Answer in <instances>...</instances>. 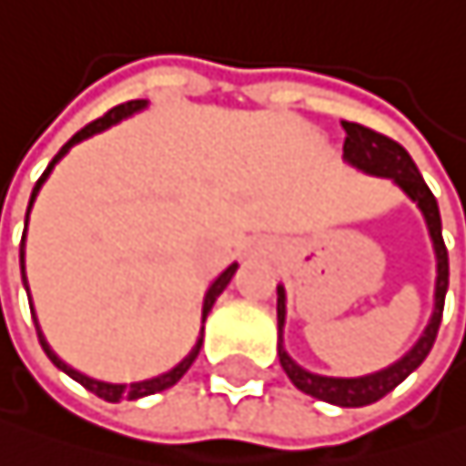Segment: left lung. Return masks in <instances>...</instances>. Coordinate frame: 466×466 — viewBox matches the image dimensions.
I'll return each mask as SVG.
<instances>
[{
  "instance_id": "8db88e82",
  "label": "left lung",
  "mask_w": 466,
  "mask_h": 466,
  "mask_svg": "<svg viewBox=\"0 0 466 466\" xmlns=\"http://www.w3.org/2000/svg\"><path fill=\"white\" fill-rule=\"evenodd\" d=\"M344 131H347V139H344V156L347 162H352L355 167L366 170V173H374V176H386V178H394L410 198H414L428 220V228H431V240H433V248H436V310H433V319L425 329V335L417 341V347L410 350L402 360H397L394 366L383 369V371H374V374H366V378H321V374H313L308 369L296 366L288 352L282 350V324H285V290L277 288L279 299H277V321H279V363L285 369V374L290 378V383L310 394L316 400H324V402H332V405H341V408H360V405H371L378 402L380 397H386L389 391H394L410 371H414L425 358L428 352L433 350V341H436V332H439V324H441V310H444V293H447V279H451V265H447V248H444V240H441V218H439V204L433 198L431 187L425 184L422 173L417 170L414 158L408 156V150L389 139L386 134H378L366 128L360 122H347L341 119Z\"/></svg>"
}]
</instances>
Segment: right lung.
<instances>
[{"instance_id":"1","label":"right lung","mask_w":466,"mask_h":466,"mask_svg":"<svg viewBox=\"0 0 466 466\" xmlns=\"http://www.w3.org/2000/svg\"><path fill=\"white\" fill-rule=\"evenodd\" d=\"M145 106V100H131V103H122V106H114L111 111H106L103 116H97L95 122H88L86 128H80L58 153H56V158L49 162V167L41 173V178L35 181V187H33V195H30V207H33V201H35V192H38V187L44 184V178L49 176V170L56 167V162L58 158L75 145V142H80V139H86V137H92V134H100V131H106L108 125H114V122H119L122 116H128V114H134V111H139ZM30 207H27V215H30ZM19 257H22V279H25V235H22V251H19ZM235 271H238V265H228L226 271L212 282V288L207 290V299H204V319L209 316V310H212V304H215V299L223 293V288L228 285V279L235 277ZM27 282V279H25ZM38 341H41V347H44V352H46V358L56 363L58 369H64L72 380H77L83 389H88L92 394H97L100 400H108V402H119V400H139V397H147V394H156V391H165V389H170V386H176L184 374H187V369L192 366V360L198 358V352H201V344H204V338H198V344H195V350L176 366V369H170L167 374H158V378H153V380H142V383H131V386H116V383H100V380H92V378H86V374H80V371H75L72 366H66L56 352H52L49 347H46V341H44V335H41V329H38Z\"/></svg>"}]
</instances>
